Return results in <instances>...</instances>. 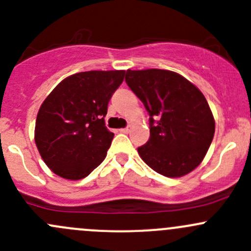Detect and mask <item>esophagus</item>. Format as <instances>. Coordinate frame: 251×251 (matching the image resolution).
Returning <instances> with one entry per match:
<instances>
[{
	"mask_svg": "<svg viewBox=\"0 0 251 251\" xmlns=\"http://www.w3.org/2000/svg\"><path fill=\"white\" fill-rule=\"evenodd\" d=\"M120 132H124V133H128V132H130V126H127V127H125V128H121V130H120Z\"/></svg>",
	"mask_w": 251,
	"mask_h": 251,
	"instance_id": "esophagus-1",
	"label": "esophagus"
}]
</instances>
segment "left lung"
Returning <instances> with one entry per match:
<instances>
[{
  "instance_id": "8db88e82",
  "label": "left lung",
  "mask_w": 251,
  "mask_h": 251,
  "mask_svg": "<svg viewBox=\"0 0 251 251\" xmlns=\"http://www.w3.org/2000/svg\"><path fill=\"white\" fill-rule=\"evenodd\" d=\"M125 81L149 114L151 136L137 148L142 160L166 177L194 170L215 133L214 116L203 93L169 70H127Z\"/></svg>"
}]
</instances>
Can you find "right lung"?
<instances>
[{
    "mask_svg": "<svg viewBox=\"0 0 251 251\" xmlns=\"http://www.w3.org/2000/svg\"><path fill=\"white\" fill-rule=\"evenodd\" d=\"M124 76V70L77 73L64 78L42 103L35 142L58 176L83 178L104 160L114 137L104 126V116Z\"/></svg>",
    "mask_w": 251,
    "mask_h": 251,
    "instance_id": "add662e5",
    "label": "right lung"
}]
</instances>
